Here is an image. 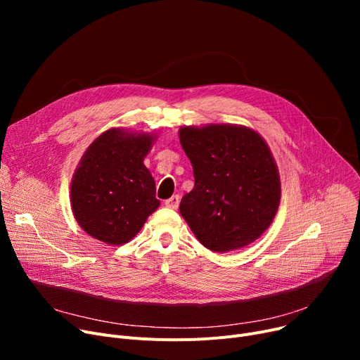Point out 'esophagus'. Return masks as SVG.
<instances>
[{
    "label": "esophagus",
    "mask_w": 360,
    "mask_h": 360,
    "mask_svg": "<svg viewBox=\"0 0 360 360\" xmlns=\"http://www.w3.org/2000/svg\"><path fill=\"white\" fill-rule=\"evenodd\" d=\"M179 201H181L179 195H172V197H170L169 200H166V201H165V205H166V207H169V209H178Z\"/></svg>",
    "instance_id": "34e87169"
}]
</instances>
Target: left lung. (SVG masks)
<instances>
[{"label": "left lung", "instance_id": "left-lung-1", "mask_svg": "<svg viewBox=\"0 0 360 360\" xmlns=\"http://www.w3.org/2000/svg\"><path fill=\"white\" fill-rule=\"evenodd\" d=\"M179 141L194 169V188L179 212L214 252L240 250L266 232L278 210L280 175L270 147L243 125L181 127Z\"/></svg>", "mask_w": 360, "mask_h": 360}]
</instances>
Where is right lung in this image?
<instances>
[{
  "mask_svg": "<svg viewBox=\"0 0 360 360\" xmlns=\"http://www.w3.org/2000/svg\"><path fill=\"white\" fill-rule=\"evenodd\" d=\"M155 140L148 132L110 128L87 147L70 193L72 214L87 235L127 243L156 212V184L143 163Z\"/></svg>",
  "mask_w": 360,
  "mask_h": 360,
  "instance_id": "1",
  "label": "right lung"
}]
</instances>
